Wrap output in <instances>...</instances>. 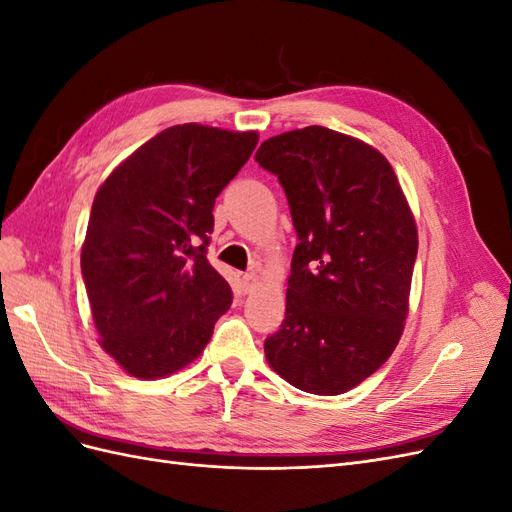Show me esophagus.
I'll return each mask as SVG.
<instances>
[{"mask_svg":"<svg viewBox=\"0 0 512 512\" xmlns=\"http://www.w3.org/2000/svg\"><path fill=\"white\" fill-rule=\"evenodd\" d=\"M241 282H243V290L245 292H252L258 286V275L256 273H245L241 277Z\"/></svg>","mask_w":512,"mask_h":512,"instance_id":"1","label":"esophagus"}]
</instances>
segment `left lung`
I'll return each instance as SVG.
<instances>
[{
    "label": "left lung",
    "mask_w": 512,
    "mask_h": 512,
    "mask_svg": "<svg viewBox=\"0 0 512 512\" xmlns=\"http://www.w3.org/2000/svg\"><path fill=\"white\" fill-rule=\"evenodd\" d=\"M256 162L282 183L299 237L267 361L305 393H346L404 331L418 252L408 200L378 149L322 126L269 138Z\"/></svg>",
    "instance_id": "left-lung-1"
}]
</instances>
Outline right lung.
<instances>
[{
	"label": "right lung",
	"mask_w": 512,
	"mask_h": 512,
	"mask_svg": "<svg viewBox=\"0 0 512 512\" xmlns=\"http://www.w3.org/2000/svg\"><path fill=\"white\" fill-rule=\"evenodd\" d=\"M256 132L183 123L123 160L96 192L81 252L100 346L134 378L192 363L232 290L207 260L213 205Z\"/></svg>",
	"instance_id": "1"
}]
</instances>
